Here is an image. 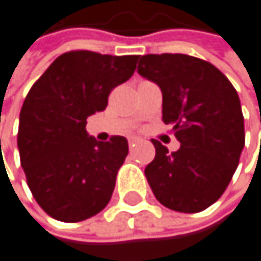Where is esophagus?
Wrapping results in <instances>:
<instances>
[{
    "mask_svg": "<svg viewBox=\"0 0 261 261\" xmlns=\"http://www.w3.org/2000/svg\"><path fill=\"white\" fill-rule=\"evenodd\" d=\"M136 142H139V138H128V145L129 147H135Z\"/></svg>",
    "mask_w": 261,
    "mask_h": 261,
    "instance_id": "34e87169",
    "label": "esophagus"
}]
</instances>
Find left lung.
I'll return each mask as SVG.
<instances>
[{"mask_svg": "<svg viewBox=\"0 0 261 261\" xmlns=\"http://www.w3.org/2000/svg\"><path fill=\"white\" fill-rule=\"evenodd\" d=\"M138 71L161 87L162 119L180 142L168 153L153 139L147 180L164 206L200 213L225 193L245 147L239 94L217 67L190 55H144Z\"/></svg>", "mask_w": 261, "mask_h": 261, "instance_id": "obj_1", "label": "left lung"}]
</instances>
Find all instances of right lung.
<instances>
[{
  "instance_id": "obj_1",
  "label": "right lung",
  "mask_w": 261,
  "mask_h": 261,
  "mask_svg": "<svg viewBox=\"0 0 261 261\" xmlns=\"http://www.w3.org/2000/svg\"><path fill=\"white\" fill-rule=\"evenodd\" d=\"M138 58L67 51L27 93L19 159L35 200L50 217L82 222L108 205L128 142L123 136L97 142L87 133V117L105 110L110 91L133 76Z\"/></svg>"
}]
</instances>
